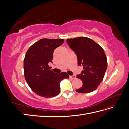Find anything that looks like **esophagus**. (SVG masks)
<instances>
[{
	"instance_id": "esophagus-1",
	"label": "esophagus",
	"mask_w": 129,
	"mask_h": 129,
	"mask_svg": "<svg viewBox=\"0 0 129 129\" xmlns=\"http://www.w3.org/2000/svg\"><path fill=\"white\" fill-rule=\"evenodd\" d=\"M69 77L71 78V79H76V76H75V75L69 76Z\"/></svg>"
}]
</instances>
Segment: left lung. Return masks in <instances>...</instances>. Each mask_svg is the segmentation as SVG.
Returning a JSON list of instances; mask_svg holds the SVG:
<instances>
[{
  "label": "left lung",
  "mask_w": 129,
  "mask_h": 129,
  "mask_svg": "<svg viewBox=\"0 0 129 129\" xmlns=\"http://www.w3.org/2000/svg\"><path fill=\"white\" fill-rule=\"evenodd\" d=\"M67 43L76 54L78 66L83 67L81 73L76 76L82 81L83 85L76 91L80 93L94 91L102 81L107 68V58L103 49L87 37L68 39Z\"/></svg>",
  "instance_id": "left-lung-1"
}]
</instances>
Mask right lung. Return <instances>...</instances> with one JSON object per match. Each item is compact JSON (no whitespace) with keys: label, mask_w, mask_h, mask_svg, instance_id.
<instances>
[{"label":"right lung","mask_w":129,"mask_h":129,"mask_svg":"<svg viewBox=\"0 0 129 129\" xmlns=\"http://www.w3.org/2000/svg\"><path fill=\"white\" fill-rule=\"evenodd\" d=\"M63 41L64 39H42L26 52L24 60L25 77L30 89L38 95L46 98L57 96L60 92L61 81L69 78L67 73H54L48 66L52 62L54 50Z\"/></svg>","instance_id":"add662e5"}]
</instances>
